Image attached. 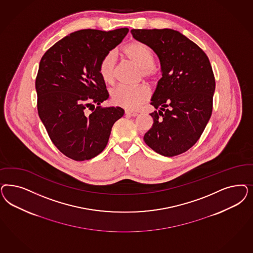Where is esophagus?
Returning a JSON list of instances; mask_svg holds the SVG:
<instances>
[{
	"label": "esophagus",
	"instance_id": "esophagus-1",
	"mask_svg": "<svg viewBox=\"0 0 253 253\" xmlns=\"http://www.w3.org/2000/svg\"><path fill=\"white\" fill-rule=\"evenodd\" d=\"M125 114H126V115H128V116H132V117H135V116H137V115H138L137 113L130 112V111H126V113H125Z\"/></svg>",
	"mask_w": 253,
	"mask_h": 253
}]
</instances>
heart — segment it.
Masks as SVG:
<instances>
[{
	"label": "heart",
	"mask_w": 253,
	"mask_h": 253,
	"mask_svg": "<svg viewBox=\"0 0 253 253\" xmlns=\"http://www.w3.org/2000/svg\"><path fill=\"white\" fill-rule=\"evenodd\" d=\"M124 54L132 63L138 66L141 75L147 80L155 81L158 77V71L155 66V57L151 48L142 42L133 41L124 48ZM98 74L103 83L113 84L115 81V54L113 51L107 53L98 64ZM150 97V90L146 85L118 86L111 91L113 102L126 110H138Z\"/></svg>",
	"instance_id": "b5f03b06"
}]
</instances>
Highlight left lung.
<instances>
[{
	"label": "left lung",
	"mask_w": 253,
	"mask_h": 253,
	"mask_svg": "<svg viewBox=\"0 0 253 253\" xmlns=\"http://www.w3.org/2000/svg\"><path fill=\"white\" fill-rule=\"evenodd\" d=\"M133 37L155 51L162 78L151 99L156 111L144 141L164 156L188 151L202 135L212 114L215 78L204 51L171 29L131 30Z\"/></svg>",
	"instance_id": "8db88e82"
}]
</instances>
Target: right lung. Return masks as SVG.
<instances>
[{"instance_id": "1", "label": "right lung", "mask_w": 253, "mask_h": 253, "mask_svg": "<svg viewBox=\"0 0 253 253\" xmlns=\"http://www.w3.org/2000/svg\"><path fill=\"white\" fill-rule=\"evenodd\" d=\"M127 33V28L77 31L42 57L35 81L38 114L54 145L75 161L99 155L125 114L120 107L100 106L109 94L98 68Z\"/></svg>"}]
</instances>
